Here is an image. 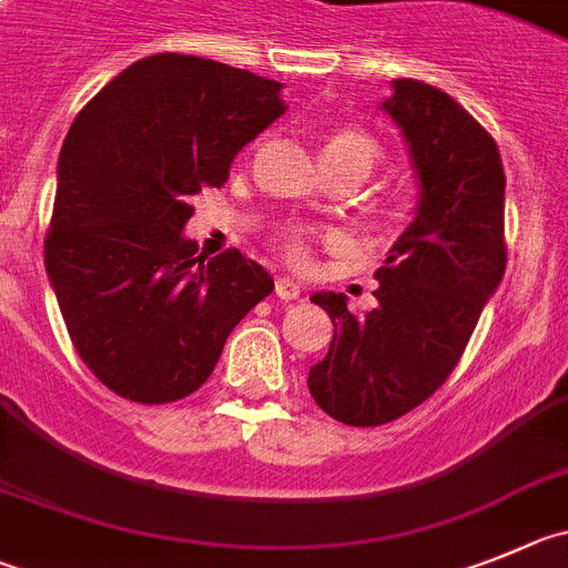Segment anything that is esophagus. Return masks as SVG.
<instances>
[{
  "instance_id": "obj_1",
  "label": "esophagus",
  "mask_w": 568,
  "mask_h": 568,
  "mask_svg": "<svg viewBox=\"0 0 568 568\" xmlns=\"http://www.w3.org/2000/svg\"><path fill=\"white\" fill-rule=\"evenodd\" d=\"M274 294L280 296V300H296V296L302 294V288H300V283H296V280H291V277H277V283H274Z\"/></svg>"
}]
</instances>
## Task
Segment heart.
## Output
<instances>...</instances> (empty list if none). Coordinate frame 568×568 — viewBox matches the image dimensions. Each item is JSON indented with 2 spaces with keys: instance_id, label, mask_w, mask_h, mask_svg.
<instances>
[{
  "instance_id": "1",
  "label": "heart",
  "mask_w": 568,
  "mask_h": 568,
  "mask_svg": "<svg viewBox=\"0 0 568 568\" xmlns=\"http://www.w3.org/2000/svg\"><path fill=\"white\" fill-rule=\"evenodd\" d=\"M381 148L367 131L358 129H338L327 136L325 142V162H358L364 168H373V162L378 159ZM285 252L294 260H305L308 246H305V235L302 232H288L285 235Z\"/></svg>"
}]
</instances>
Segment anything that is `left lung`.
I'll return each mask as SVG.
<instances>
[{
    "mask_svg": "<svg viewBox=\"0 0 568 568\" xmlns=\"http://www.w3.org/2000/svg\"><path fill=\"white\" fill-rule=\"evenodd\" d=\"M381 109L409 145L417 204L375 272L369 314L347 296H311L333 320L327 356L308 373L316 404L347 426H381L420 406L463 356L507 266L505 168L493 136L428 83L397 78Z\"/></svg>",
    "mask_w": 568,
    "mask_h": 568,
    "instance_id": "left-lung-1",
    "label": "left lung"
}]
</instances>
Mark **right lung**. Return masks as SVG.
I'll list each match as a JSON object with an SVG mask.
<instances>
[{
  "label": "right lung",
  "instance_id": "obj_1",
  "mask_svg": "<svg viewBox=\"0 0 568 568\" xmlns=\"http://www.w3.org/2000/svg\"><path fill=\"white\" fill-rule=\"evenodd\" d=\"M283 83L156 52L111 78L58 156L44 266L78 356L136 404H171L212 375L232 327L274 291L237 248L184 237L193 195L285 114Z\"/></svg>",
  "mask_w": 568,
  "mask_h": 568
}]
</instances>
